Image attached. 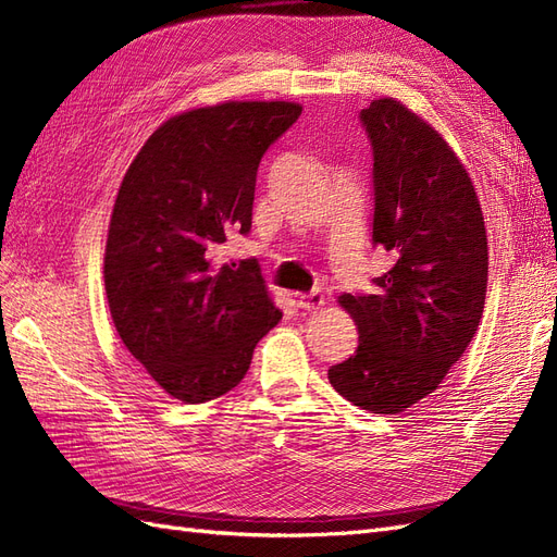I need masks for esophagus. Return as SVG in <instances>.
Wrapping results in <instances>:
<instances>
[{"instance_id": "obj_1", "label": "esophagus", "mask_w": 557, "mask_h": 557, "mask_svg": "<svg viewBox=\"0 0 557 557\" xmlns=\"http://www.w3.org/2000/svg\"><path fill=\"white\" fill-rule=\"evenodd\" d=\"M323 305H325V297L318 290H313L309 295H297V307L305 311H318V309H323Z\"/></svg>"}]
</instances>
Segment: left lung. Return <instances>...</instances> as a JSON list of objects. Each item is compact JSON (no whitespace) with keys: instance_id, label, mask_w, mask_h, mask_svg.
<instances>
[{"instance_id":"obj_1","label":"left lung","mask_w":557,"mask_h":557,"mask_svg":"<svg viewBox=\"0 0 557 557\" xmlns=\"http://www.w3.org/2000/svg\"><path fill=\"white\" fill-rule=\"evenodd\" d=\"M360 121L374 153L372 242L395 264L379 295H342L358 348L330 367L334 391L374 413H399L434 393L479 330L487 237L479 197L446 139L393 97Z\"/></svg>"}]
</instances>
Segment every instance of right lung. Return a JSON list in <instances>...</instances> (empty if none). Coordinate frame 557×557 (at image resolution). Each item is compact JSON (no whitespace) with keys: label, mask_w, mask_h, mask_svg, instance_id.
Returning <instances> with one entry per match:
<instances>
[{"label":"right lung","mask_w":557,"mask_h":557,"mask_svg":"<svg viewBox=\"0 0 557 557\" xmlns=\"http://www.w3.org/2000/svg\"><path fill=\"white\" fill-rule=\"evenodd\" d=\"M301 113L295 102H223L164 121L123 176L104 288L125 348L164 393L201 404L246 376L274 307L256 260L213 262L248 234L258 166Z\"/></svg>","instance_id":"right-lung-1"}]
</instances>
